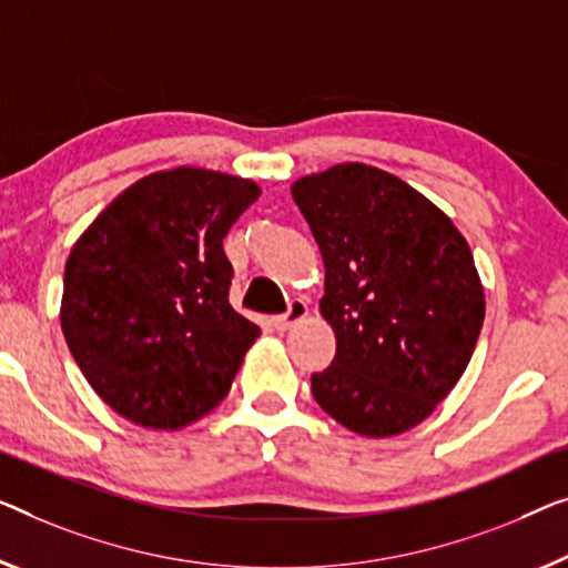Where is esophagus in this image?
<instances>
[{
    "instance_id": "1",
    "label": "esophagus",
    "mask_w": 568,
    "mask_h": 568,
    "mask_svg": "<svg viewBox=\"0 0 568 568\" xmlns=\"http://www.w3.org/2000/svg\"><path fill=\"white\" fill-rule=\"evenodd\" d=\"M306 316H308V303L303 298H293L291 303H287V311L273 318V324H275L277 332H287V328L295 326L298 321H303Z\"/></svg>"
}]
</instances>
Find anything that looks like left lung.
I'll return each mask as SVG.
<instances>
[{"label": "left lung", "mask_w": 568, "mask_h": 568, "mask_svg": "<svg viewBox=\"0 0 568 568\" xmlns=\"http://www.w3.org/2000/svg\"><path fill=\"white\" fill-rule=\"evenodd\" d=\"M291 193L324 257L321 313L336 334L313 397L359 436L418 426L459 383L485 321L467 240L423 193L365 163L298 178Z\"/></svg>", "instance_id": "1"}]
</instances>
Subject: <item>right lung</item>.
I'll return each instance as SVG.
<instances>
[{"instance_id":"add662e5","label":"right lung","mask_w":568,"mask_h":568,"mask_svg":"<svg viewBox=\"0 0 568 568\" xmlns=\"http://www.w3.org/2000/svg\"><path fill=\"white\" fill-rule=\"evenodd\" d=\"M257 196L247 178L173 168L122 191L73 244L65 344L126 420L175 430L230 393L260 326L232 308L222 242Z\"/></svg>"}]
</instances>
